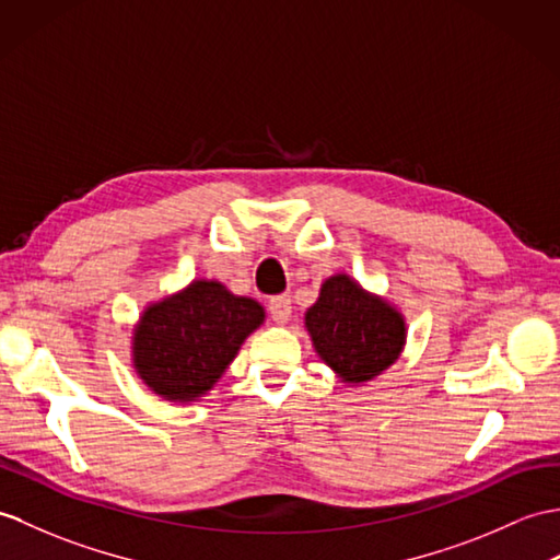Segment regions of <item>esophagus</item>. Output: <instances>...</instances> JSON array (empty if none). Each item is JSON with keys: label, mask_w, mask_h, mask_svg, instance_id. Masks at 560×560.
Wrapping results in <instances>:
<instances>
[{"label": "esophagus", "mask_w": 560, "mask_h": 560, "mask_svg": "<svg viewBox=\"0 0 560 560\" xmlns=\"http://www.w3.org/2000/svg\"><path fill=\"white\" fill-rule=\"evenodd\" d=\"M269 315H271V319L275 322H279V324H283V322H289V317H291V295H275V298H269Z\"/></svg>", "instance_id": "esophagus-1"}]
</instances>
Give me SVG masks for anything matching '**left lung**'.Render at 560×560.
<instances>
[{
  "label": "left lung",
  "instance_id": "left-lung-1",
  "mask_svg": "<svg viewBox=\"0 0 560 560\" xmlns=\"http://www.w3.org/2000/svg\"><path fill=\"white\" fill-rule=\"evenodd\" d=\"M305 324L319 358L353 384L370 382L394 365L406 341V324L398 312L346 275L322 285Z\"/></svg>",
  "mask_w": 560,
  "mask_h": 560
}]
</instances>
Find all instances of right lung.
Returning <instances> with one entry per match:
<instances>
[{
    "label": "right lung",
    "mask_w": 560,
    "mask_h": 560,
    "mask_svg": "<svg viewBox=\"0 0 560 560\" xmlns=\"http://www.w3.org/2000/svg\"><path fill=\"white\" fill-rule=\"evenodd\" d=\"M265 312L250 298L231 295L217 281H195L142 315L133 362L154 394L195 400L210 392Z\"/></svg>",
    "instance_id": "right-lung-1"
}]
</instances>
